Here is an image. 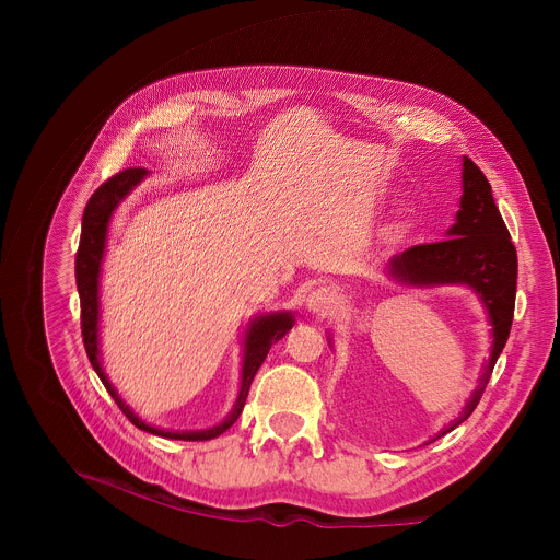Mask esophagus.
I'll return each instance as SVG.
<instances>
[{"instance_id":"34e87169","label":"esophagus","mask_w":560,"mask_h":560,"mask_svg":"<svg viewBox=\"0 0 560 560\" xmlns=\"http://www.w3.org/2000/svg\"><path fill=\"white\" fill-rule=\"evenodd\" d=\"M306 306L311 313H315L317 317H327L334 313V308L338 306V292L329 285H319L315 288L308 300H306Z\"/></svg>"}]
</instances>
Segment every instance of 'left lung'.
<instances>
[{
    "mask_svg": "<svg viewBox=\"0 0 560 560\" xmlns=\"http://www.w3.org/2000/svg\"><path fill=\"white\" fill-rule=\"evenodd\" d=\"M388 272L406 285L465 283L479 292L490 313L492 354L475 397L467 401L465 413L452 424L454 429L472 416V410L481 401L492 368L511 334L517 288L515 245L511 243V233L492 199L486 174L475 161H463L460 211L456 215V224L450 229V238L429 245H413L390 260Z\"/></svg>",
    "mask_w": 560,
    "mask_h": 560,
    "instance_id": "1",
    "label": "left lung"
}]
</instances>
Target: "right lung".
<instances>
[{"instance_id":"right-lung-1","label":"right lung","mask_w":560,"mask_h":560,"mask_svg":"<svg viewBox=\"0 0 560 560\" xmlns=\"http://www.w3.org/2000/svg\"><path fill=\"white\" fill-rule=\"evenodd\" d=\"M147 174V170L142 167H127L122 172L113 174L110 179H106L95 192L93 197L88 199L85 211H83V222H81V241H79V249H77V258H74V275H77V288H79V300H81V336H83V347L91 365L95 368L97 376L102 378L104 388L110 393V397L115 399V404L120 406L122 413L129 418L131 424H136L138 429L154 433V435H163L170 440H211L218 438L220 433H224L238 416L243 413V406L249 393V386L254 381V374L258 372V368L262 365L265 357H268L270 347L281 340L285 336V331L292 327V315L288 313H270L265 317H258L252 329L247 331V340H245V363H243V384H241V395L235 399V406L231 410V416L209 429V431H186V433H176V431H161L154 429L150 424H144L142 420H138L129 406L117 397V393L113 390V386L108 384V378L100 365V349H97V315H100V302H97V285H100V268H102V256H104V243H106V229H108V220L115 211V206L122 201V197L142 179Z\"/></svg>"}]
</instances>
